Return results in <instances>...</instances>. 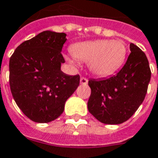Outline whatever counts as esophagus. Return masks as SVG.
Segmentation results:
<instances>
[{
  "label": "esophagus",
  "mask_w": 158,
  "mask_h": 158,
  "mask_svg": "<svg viewBox=\"0 0 158 158\" xmlns=\"http://www.w3.org/2000/svg\"><path fill=\"white\" fill-rule=\"evenodd\" d=\"M88 83V79H86L85 77H81L80 78V84L81 85H87Z\"/></svg>",
  "instance_id": "34e87169"
}]
</instances>
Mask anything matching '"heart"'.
I'll return each mask as SVG.
<instances>
[{
  "instance_id": "1",
  "label": "heart",
  "mask_w": 158,
  "mask_h": 158,
  "mask_svg": "<svg viewBox=\"0 0 158 158\" xmlns=\"http://www.w3.org/2000/svg\"><path fill=\"white\" fill-rule=\"evenodd\" d=\"M72 53L76 59L88 62L94 74L105 77L115 73L122 66L127 49L121 40H97L76 44L72 47Z\"/></svg>"
}]
</instances>
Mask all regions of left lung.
<instances>
[{
	"mask_svg": "<svg viewBox=\"0 0 158 158\" xmlns=\"http://www.w3.org/2000/svg\"><path fill=\"white\" fill-rule=\"evenodd\" d=\"M130 54L117 74L103 79H89L91 94L88 110L98 121L119 124L133 116L146 97L151 69L146 54L130 44Z\"/></svg>",
	"mask_w": 158,
	"mask_h": 158,
	"instance_id": "left-lung-1",
	"label": "left lung"
}]
</instances>
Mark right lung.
<instances>
[{"mask_svg":"<svg viewBox=\"0 0 158 158\" xmlns=\"http://www.w3.org/2000/svg\"><path fill=\"white\" fill-rule=\"evenodd\" d=\"M65 33L43 31L23 42L9 61V84L13 99L23 114L36 123L57 118L79 85V74L61 71Z\"/></svg>","mask_w":158,"mask_h":158,"instance_id":"right-lung-1","label":"right lung"}]
</instances>
